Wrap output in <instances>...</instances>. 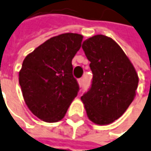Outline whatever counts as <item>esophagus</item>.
<instances>
[{"label": "esophagus", "instance_id": "obj_1", "mask_svg": "<svg viewBox=\"0 0 151 151\" xmlns=\"http://www.w3.org/2000/svg\"><path fill=\"white\" fill-rule=\"evenodd\" d=\"M83 82H84V78H80L78 79V83L79 86H83Z\"/></svg>", "mask_w": 151, "mask_h": 151}]
</instances>
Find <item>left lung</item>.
Returning a JSON list of instances; mask_svg holds the SVG:
<instances>
[{"label":"left lung","instance_id":"8db88e82","mask_svg":"<svg viewBox=\"0 0 151 151\" xmlns=\"http://www.w3.org/2000/svg\"><path fill=\"white\" fill-rule=\"evenodd\" d=\"M93 73L91 87L81 97L90 120L99 125L113 123L133 101L138 75L123 49L111 38L97 35L82 45Z\"/></svg>","mask_w":151,"mask_h":151}]
</instances>
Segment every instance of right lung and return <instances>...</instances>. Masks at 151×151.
I'll use <instances>...</instances> for the list:
<instances>
[{
	"label": "right lung",
	"mask_w": 151,
	"mask_h": 151,
	"mask_svg": "<svg viewBox=\"0 0 151 151\" xmlns=\"http://www.w3.org/2000/svg\"><path fill=\"white\" fill-rule=\"evenodd\" d=\"M82 40L83 35L73 33L52 37L23 60L19 83L24 101L44 122L60 121L78 95L72 60Z\"/></svg>",
	"instance_id": "add662e5"
}]
</instances>
